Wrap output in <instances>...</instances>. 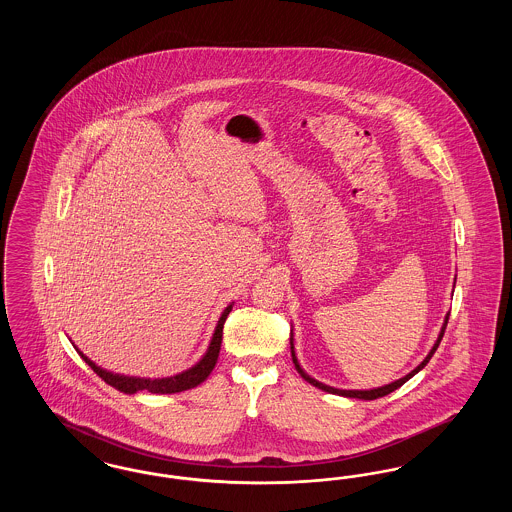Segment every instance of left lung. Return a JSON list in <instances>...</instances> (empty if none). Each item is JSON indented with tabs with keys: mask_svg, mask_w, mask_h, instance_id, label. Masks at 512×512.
Instances as JSON below:
<instances>
[{
	"mask_svg": "<svg viewBox=\"0 0 512 512\" xmlns=\"http://www.w3.org/2000/svg\"><path fill=\"white\" fill-rule=\"evenodd\" d=\"M447 320H449V315L445 317L443 320V326H441V330H439L438 340L434 343V347L430 349V353L424 357V361L420 363V365L416 366L414 370H411L407 376H403V378H399V380H395V382H391V384H386V386H380V388H372V390H338V388H332V386H326V384H322V382H318L315 380L313 376H309L301 365H299V361H297V357H295V349H293V332L292 336H290V349H292V359L293 365H295V370L301 374V378L303 380H307L309 384H313L315 388L322 391H328V393H334V395H343V397H351V399H365V401H372V399H378V397H384V395H388L391 391L397 390V388H401L405 382H409L411 378H413L414 374H418L424 366L430 363V359H432V355L436 353V349H438L439 341L443 338V334H445V326H447Z\"/></svg>",
	"mask_w": 512,
	"mask_h": 512,
	"instance_id": "left-lung-1",
	"label": "left lung"
}]
</instances>
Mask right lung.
Returning <instances> with one entry per match:
<instances>
[{"instance_id": "1", "label": "right lung", "mask_w": 512, "mask_h": 512, "mask_svg": "<svg viewBox=\"0 0 512 512\" xmlns=\"http://www.w3.org/2000/svg\"><path fill=\"white\" fill-rule=\"evenodd\" d=\"M232 305L230 303L222 315H220L219 322L215 326V332H213V338L209 341V347L207 351L203 353V357L195 363L194 366L178 372V374H172L167 378H140V376H126V374H117V372H111L107 368H101L96 365L92 359H88L76 345L74 349L78 351V355L86 361V365L90 366L99 378L113 386L115 390L122 391V393H136V391H149V393H178V391L192 390L195 386H199L201 382L207 380V376L213 372V368L217 365V359H219L220 343H222V328H224V322L232 311Z\"/></svg>"}]
</instances>
